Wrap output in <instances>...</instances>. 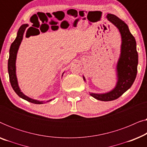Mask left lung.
<instances>
[{"mask_svg":"<svg viewBox=\"0 0 147 147\" xmlns=\"http://www.w3.org/2000/svg\"><path fill=\"white\" fill-rule=\"evenodd\" d=\"M108 20L113 23L120 32L122 37L121 54L117 64L118 82L115 88L106 94H90L101 101H112L121 96L131 87L137 74L138 53L136 43L126 24L116 15L108 14ZM85 80V78L84 77Z\"/></svg>","mask_w":147,"mask_h":147,"instance_id":"obj_1","label":"left lung"}]
</instances>
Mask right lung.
<instances>
[{"label": "right lung", "mask_w": 147, "mask_h": 147, "mask_svg": "<svg viewBox=\"0 0 147 147\" xmlns=\"http://www.w3.org/2000/svg\"><path fill=\"white\" fill-rule=\"evenodd\" d=\"M27 27L28 25H27V24L21 26L19 31H18L17 37H16L15 40L13 42V43H12L11 45V48H10L9 50V61H8V71H9V80L14 91L16 92V94H17L19 97H21L24 100H27L28 102H31V103L36 104H43V102H39L38 101V100L31 99V98L27 97V96H25V94H23V92L21 91V90L19 89V86H18L17 76H16L15 62L16 57H17V53L18 49H19L20 44H21L22 39H23V34L25 33L26 28ZM51 100H48L47 102L51 101Z\"/></svg>", "instance_id": "obj_1"}]
</instances>
